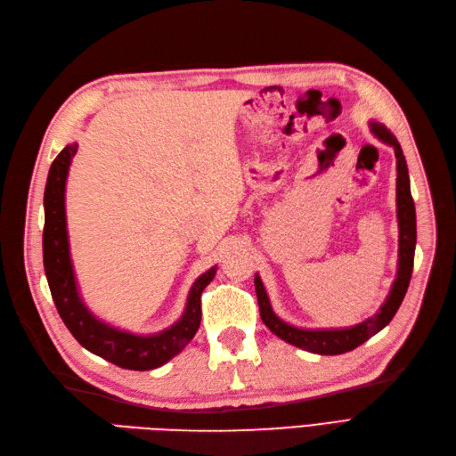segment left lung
Returning <instances> with one entry per match:
<instances>
[{"label":"left lung","mask_w":456,"mask_h":456,"mask_svg":"<svg viewBox=\"0 0 456 456\" xmlns=\"http://www.w3.org/2000/svg\"><path fill=\"white\" fill-rule=\"evenodd\" d=\"M370 133L377 136L379 141L394 148L397 158V183H395V194H397V224H399V260H397V278L392 285V291L386 298L380 310L369 317V320L357 323L346 329H298L295 325H289L278 315L273 314L270 298L266 295V289L262 285L258 273L255 275V289L260 308V320L272 330L275 337L293 344L297 348H302L312 354L322 355H338L344 352H350L360 346L372 335H377L380 329H384L392 322L397 308L402 306L403 297L407 293V287L412 273V260H415V245H417V215H415V201L411 196L409 186V171L407 161L403 156V150L399 146L395 136L386 129L382 123L370 121L369 123Z\"/></svg>","instance_id":"1"}]
</instances>
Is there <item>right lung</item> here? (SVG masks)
Listing matches in <instances>:
<instances>
[{"mask_svg": "<svg viewBox=\"0 0 456 456\" xmlns=\"http://www.w3.org/2000/svg\"><path fill=\"white\" fill-rule=\"evenodd\" d=\"M76 151V142L68 144L54 158L44 196V266L54 306H57L64 325L81 346L104 357L106 362L131 370H150L161 367L178 352H183L186 344L194 338L201 322V293L213 281L216 266L201 273L196 283L191 285L181 320L169 329H163L158 335H133L94 317L77 291L66 230L64 191L68 169H70Z\"/></svg>", "mask_w": 456, "mask_h": 456, "instance_id": "1", "label": "right lung"}]
</instances>
